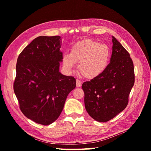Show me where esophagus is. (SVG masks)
I'll list each match as a JSON object with an SVG mask.
<instances>
[{
    "instance_id": "1",
    "label": "esophagus",
    "mask_w": 151,
    "mask_h": 151,
    "mask_svg": "<svg viewBox=\"0 0 151 151\" xmlns=\"http://www.w3.org/2000/svg\"><path fill=\"white\" fill-rule=\"evenodd\" d=\"M76 86H77L78 88L81 87V86H82V82H81V81H80L79 79H76Z\"/></svg>"
}]
</instances>
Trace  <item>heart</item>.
<instances>
[{
    "instance_id": "b5f03b06",
    "label": "heart",
    "mask_w": 151,
    "mask_h": 151,
    "mask_svg": "<svg viewBox=\"0 0 151 151\" xmlns=\"http://www.w3.org/2000/svg\"><path fill=\"white\" fill-rule=\"evenodd\" d=\"M111 51L106 44L92 40H84L74 44L70 53L65 54L63 64L67 70H72L75 63L86 78H94L104 72L110 63Z\"/></svg>"
}]
</instances>
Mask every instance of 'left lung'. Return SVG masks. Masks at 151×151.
Listing matches in <instances>:
<instances>
[{
    "instance_id": "1",
    "label": "left lung",
    "mask_w": 151,
    "mask_h": 151,
    "mask_svg": "<svg viewBox=\"0 0 151 151\" xmlns=\"http://www.w3.org/2000/svg\"><path fill=\"white\" fill-rule=\"evenodd\" d=\"M110 63L101 75L85 82V108L99 122H107L127 107L135 81L132 60L129 52L113 36Z\"/></svg>"
}]
</instances>
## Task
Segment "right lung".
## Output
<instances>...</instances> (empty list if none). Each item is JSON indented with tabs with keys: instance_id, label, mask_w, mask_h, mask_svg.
Masks as SVG:
<instances>
[{
	"instance_id": "right-lung-1",
	"label": "right lung",
	"mask_w": 151,
	"mask_h": 151,
	"mask_svg": "<svg viewBox=\"0 0 151 151\" xmlns=\"http://www.w3.org/2000/svg\"><path fill=\"white\" fill-rule=\"evenodd\" d=\"M62 38H35L19 54L16 64L14 90L19 108L40 124L49 125L58 118L67 95L76 87L73 76L59 72Z\"/></svg>"
}]
</instances>
